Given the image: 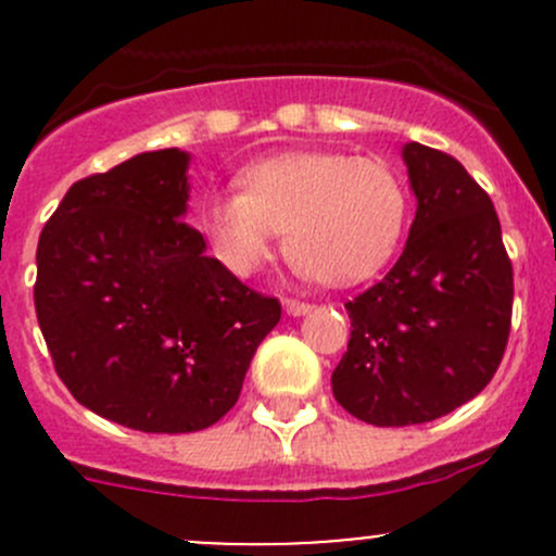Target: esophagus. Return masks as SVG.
<instances>
[{"instance_id": "esophagus-1", "label": "esophagus", "mask_w": 556, "mask_h": 556, "mask_svg": "<svg viewBox=\"0 0 556 556\" xmlns=\"http://www.w3.org/2000/svg\"><path fill=\"white\" fill-rule=\"evenodd\" d=\"M282 306H285V312L290 314V317H304V314L312 312V304H304V301H293V299L285 301Z\"/></svg>"}]
</instances>
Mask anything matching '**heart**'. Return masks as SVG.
<instances>
[{"instance_id": "heart-1", "label": "heart", "mask_w": 556, "mask_h": 556, "mask_svg": "<svg viewBox=\"0 0 556 556\" xmlns=\"http://www.w3.org/2000/svg\"><path fill=\"white\" fill-rule=\"evenodd\" d=\"M239 188L206 195L199 223L217 261L242 277L285 231L295 266L328 285H357L382 271L406 228V182L382 159L295 150L247 166Z\"/></svg>"}]
</instances>
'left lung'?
<instances>
[{
  "instance_id": "obj_1",
  "label": "left lung",
  "mask_w": 556,
  "mask_h": 556,
  "mask_svg": "<svg viewBox=\"0 0 556 556\" xmlns=\"http://www.w3.org/2000/svg\"><path fill=\"white\" fill-rule=\"evenodd\" d=\"M417 199L382 282L344 304L352 319L333 395L377 428L422 425L479 395L506 352L514 271L490 195L459 161L403 144Z\"/></svg>"
}]
</instances>
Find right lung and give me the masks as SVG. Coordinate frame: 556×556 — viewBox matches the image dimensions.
Returning a JSON list of instances; mask_svg holds the SVG:
<instances>
[{"label": "right lung", "instance_id": "obj_1", "mask_svg": "<svg viewBox=\"0 0 556 556\" xmlns=\"http://www.w3.org/2000/svg\"><path fill=\"white\" fill-rule=\"evenodd\" d=\"M190 153L150 150L66 190L37 244L35 306L77 403L142 433L231 412L277 299L239 282L185 223Z\"/></svg>", "mask_w": 556, "mask_h": 556}]
</instances>
